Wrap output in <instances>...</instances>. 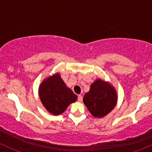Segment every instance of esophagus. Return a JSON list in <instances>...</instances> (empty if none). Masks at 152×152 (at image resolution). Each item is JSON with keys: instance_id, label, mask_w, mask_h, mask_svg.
<instances>
[{"instance_id": "34e87169", "label": "esophagus", "mask_w": 152, "mask_h": 152, "mask_svg": "<svg viewBox=\"0 0 152 152\" xmlns=\"http://www.w3.org/2000/svg\"><path fill=\"white\" fill-rule=\"evenodd\" d=\"M82 99H83V98H82V96H81V95H79V96H78V101H79V102H82Z\"/></svg>"}]
</instances>
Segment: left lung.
Listing matches in <instances>:
<instances>
[{
  "mask_svg": "<svg viewBox=\"0 0 152 152\" xmlns=\"http://www.w3.org/2000/svg\"><path fill=\"white\" fill-rule=\"evenodd\" d=\"M116 90L108 82L98 79L85 93L83 102L93 116L103 118L114 109L117 104Z\"/></svg>",
  "mask_w": 152,
  "mask_h": 152,
  "instance_id": "8db88e82",
  "label": "left lung"
}]
</instances>
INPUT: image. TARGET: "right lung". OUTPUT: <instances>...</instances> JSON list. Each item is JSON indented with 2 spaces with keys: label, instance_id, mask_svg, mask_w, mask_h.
Segmentation results:
<instances>
[{
  "label": "right lung",
  "instance_id": "1",
  "mask_svg": "<svg viewBox=\"0 0 152 152\" xmlns=\"http://www.w3.org/2000/svg\"><path fill=\"white\" fill-rule=\"evenodd\" d=\"M38 92L44 107L53 115L62 114L70 104L77 100V96L67 87L57 73L42 81Z\"/></svg>",
  "mask_w": 152,
  "mask_h": 152
}]
</instances>
